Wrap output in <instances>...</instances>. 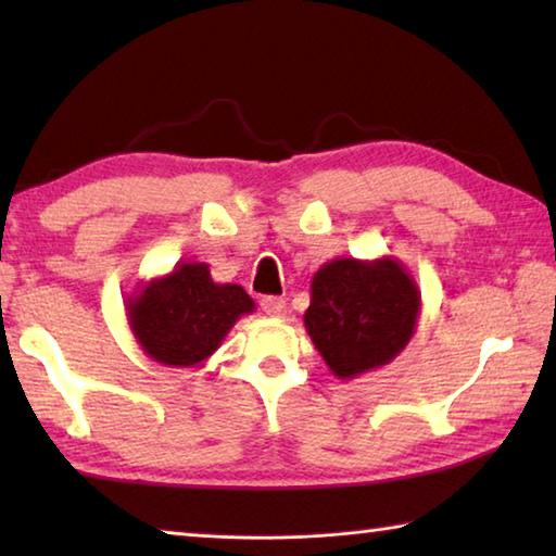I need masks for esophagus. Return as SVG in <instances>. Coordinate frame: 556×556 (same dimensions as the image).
Returning <instances> with one entry per match:
<instances>
[{
    "label": "esophagus",
    "instance_id": "esophagus-1",
    "mask_svg": "<svg viewBox=\"0 0 556 556\" xmlns=\"http://www.w3.org/2000/svg\"><path fill=\"white\" fill-rule=\"evenodd\" d=\"M262 312H265L267 316H281L287 312V301L281 296H262L260 301Z\"/></svg>",
    "mask_w": 556,
    "mask_h": 556
}]
</instances>
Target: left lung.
Wrapping results in <instances>:
<instances>
[{
	"label": "left lung",
	"mask_w": 556,
	"mask_h": 556,
	"mask_svg": "<svg viewBox=\"0 0 556 556\" xmlns=\"http://www.w3.org/2000/svg\"><path fill=\"white\" fill-rule=\"evenodd\" d=\"M421 296L397 260H333L314 275L306 331L343 380L388 365L409 343Z\"/></svg>",
	"instance_id": "8db88e82"
}]
</instances>
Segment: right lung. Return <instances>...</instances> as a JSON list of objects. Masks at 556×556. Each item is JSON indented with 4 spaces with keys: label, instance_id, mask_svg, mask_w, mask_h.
<instances>
[{
    "label": "right lung",
    "instance_id": "obj_1",
    "mask_svg": "<svg viewBox=\"0 0 556 556\" xmlns=\"http://www.w3.org/2000/svg\"><path fill=\"white\" fill-rule=\"evenodd\" d=\"M255 301L240 285H215L208 265L181 262L127 299V321L142 351L172 368H191L218 351Z\"/></svg>",
    "mask_w": 556,
    "mask_h": 556
}]
</instances>
